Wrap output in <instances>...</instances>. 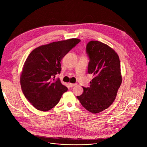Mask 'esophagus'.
<instances>
[{
	"instance_id": "obj_1",
	"label": "esophagus",
	"mask_w": 147,
	"mask_h": 147,
	"mask_svg": "<svg viewBox=\"0 0 147 147\" xmlns=\"http://www.w3.org/2000/svg\"><path fill=\"white\" fill-rule=\"evenodd\" d=\"M75 85H76V84L75 83H69V86H70V87H73V86H75Z\"/></svg>"
}]
</instances>
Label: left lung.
Masks as SVG:
<instances>
[{
	"label": "left lung",
	"instance_id": "1",
	"mask_svg": "<svg viewBox=\"0 0 147 147\" xmlns=\"http://www.w3.org/2000/svg\"><path fill=\"white\" fill-rule=\"evenodd\" d=\"M86 52L90 59L88 72L93 78L90 87H83V94L77 97L89 112L97 113L109 107L116 98L122 82L120 62L112 48L99 41L89 42Z\"/></svg>",
	"mask_w": 147,
	"mask_h": 147
}]
</instances>
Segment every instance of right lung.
<instances>
[{"instance_id": "right-lung-1", "label": "right lung", "mask_w": 147, "mask_h": 147, "mask_svg": "<svg viewBox=\"0 0 147 147\" xmlns=\"http://www.w3.org/2000/svg\"><path fill=\"white\" fill-rule=\"evenodd\" d=\"M80 42L78 38L55 42L36 48L28 56L20 83L26 99L35 109L43 112L51 109L67 91L55 77L61 73V59Z\"/></svg>"}]
</instances>
